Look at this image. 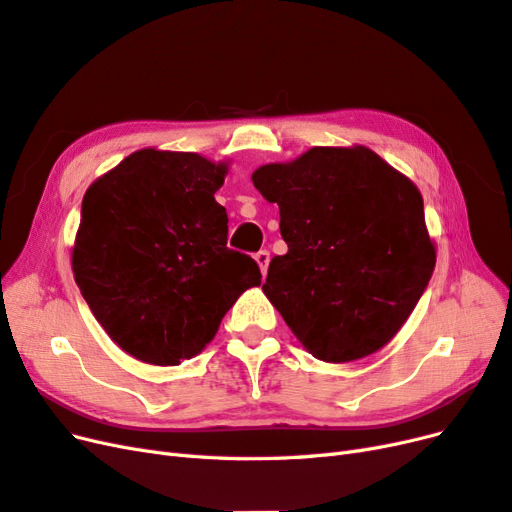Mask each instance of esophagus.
Instances as JSON below:
<instances>
[{"instance_id":"34e87169","label":"esophagus","mask_w":512,"mask_h":512,"mask_svg":"<svg viewBox=\"0 0 512 512\" xmlns=\"http://www.w3.org/2000/svg\"><path fill=\"white\" fill-rule=\"evenodd\" d=\"M255 261H257V266H259L261 274H266V272H268V263H270V253H268V251L255 253Z\"/></svg>"}]
</instances>
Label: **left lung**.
<instances>
[{
	"label": "left lung",
	"instance_id": "8db88e82",
	"mask_svg": "<svg viewBox=\"0 0 512 512\" xmlns=\"http://www.w3.org/2000/svg\"><path fill=\"white\" fill-rule=\"evenodd\" d=\"M280 210L287 255L263 293L304 349L327 364L376 353L400 332L436 266L423 197L368 146H315L253 172Z\"/></svg>",
	"mask_w": 512,
	"mask_h": 512
}]
</instances>
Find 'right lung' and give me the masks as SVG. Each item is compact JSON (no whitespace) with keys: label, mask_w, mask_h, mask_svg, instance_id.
<instances>
[{"label":"right lung","mask_w":512,"mask_h":512,"mask_svg":"<svg viewBox=\"0 0 512 512\" xmlns=\"http://www.w3.org/2000/svg\"><path fill=\"white\" fill-rule=\"evenodd\" d=\"M227 170L142 148L82 197L74 280L106 334L144 364L202 353L225 312L261 285L255 259L227 249V212L214 200Z\"/></svg>","instance_id":"1"}]
</instances>
